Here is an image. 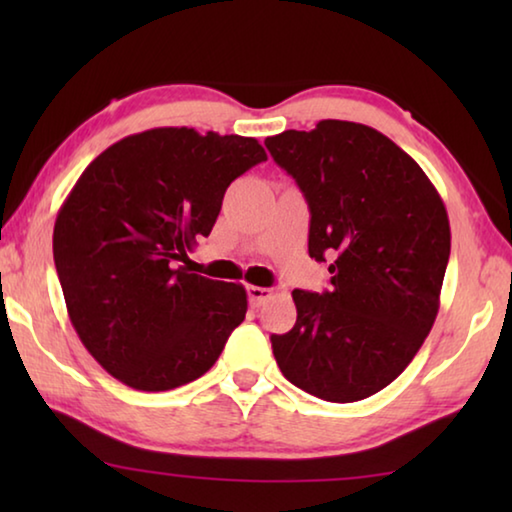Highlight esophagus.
Segmentation results:
<instances>
[{
  "label": "esophagus",
  "mask_w": 512,
  "mask_h": 512,
  "mask_svg": "<svg viewBox=\"0 0 512 512\" xmlns=\"http://www.w3.org/2000/svg\"><path fill=\"white\" fill-rule=\"evenodd\" d=\"M246 291H248V302H250V307H262L264 302L273 296V291H271V289L253 287V284H250V287H246Z\"/></svg>",
  "instance_id": "1"
}]
</instances>
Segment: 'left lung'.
Here are the masks:
<instances>
[{"label":"left lung","mask_w":512,"mask_h":512,"mask_svg":"<svg viewBox=\"0 0 512 512\" xmlns=\"http://www.w3.org/2000/svg\"><path fill=\"white\" fill-rule=\"evenodd\" d=\"M309 205V257L329 262V291L291 293L298 318L273 334L293 386L359 402L409 366L438 316L452 248L427 173L386 135L341 119L266 137Z\"/></svg>","instance_id":"obj_1"}]
</instances>
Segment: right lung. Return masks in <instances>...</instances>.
Segmentation results:
<instances>
[{"label":"right lung","instance_id":"right-lung-1","mask_svg":"<svg viewBox=\"0 0 512 512\" xmlns=\"http://www.w3.org/2000/svg\"><path fill=\"white\" fill-rule=\"evenodd\" d=\"M266 160L255 137L151 128L108 146L54 225V262L81 343L121 384L171 391L205 375L246 318V289L189 273L225 189Z\"/></svg>","mask_w":512,"mask_h":512}]
</instances>
